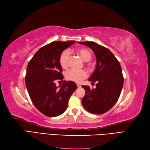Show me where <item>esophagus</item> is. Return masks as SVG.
<instances>
[{"mask_svg": "<svg viewBox=\"0 0 150 150\" xmlns=\"http://www.w3.org/2000/svg\"><path fill=\"white\" fill-rule=\"evenodd\" d=\"M77 86H78V88H81V86L80 84H77Z\"/></svg>", "mask_w": 150, "mask_h": 150, "instance_id": "34e87169", "label": "esophagus"}]
</instances>
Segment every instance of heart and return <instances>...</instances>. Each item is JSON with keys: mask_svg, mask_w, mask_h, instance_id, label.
<instances>
[{"mask_svg": "<svg viewBox=\"0 0 150 150\" xmlns=\"http://www.w3.org/2000/svg\"><path fill=\"white\" fill-rule=\"evenodd\" d=\"M76 52L86 62H88L91 59V52L87 48H79L76 50ZM69 55L70 53L68 50H64L60 54L59 61L60 66L63 69H66L69 66ZM87 76L88 74L86 71H77L75 69H70L67 71L65 74L66 79L77 83H80L83 80L87 78Z\"/></svg>", "mask_w": 150, "mask_h": 150, "instance_id": "heart-1", "label": "heart"}]
</instances>
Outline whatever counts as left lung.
<instances>
[{
	"instance_id": "8db88e82",
	"label": "left lung",
	"mask_w": 150,
	"mask_h": 150,
	"mask_svg": "<svg viewBox=\"0 0 150 150\" xmlns=\"http://www.w3.org/2000/svg\"><path fill=\"white\" fill-rule=\"evenodd\" d=\"M91 49L96 57V66L89 81L96 83L95 89L82 86L86 91L82 104L86 111L95 115L107 112L115 105L120 96L124 78L119 61L110 50L91 42H78Z\"/></svg>"
}]
</instances>
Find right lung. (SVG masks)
<instances>
[{"label": "right lung", "mask_w": 150, "mask_h": 150, "mask_svg": "<svg viewBox=\"0 0 150 150\" xmlns=\"http://www.w3.org/2000/svg\"><path fill=\"white\" fill-rule=\"evenodd\" d=\"M75 40L54 41L39 49L29 62L25 82L34 105L44 115L55 117L67 109L68 101L78 88L73 81H63L59 59L61 52ZM62 81L57 87L55 81Z\"/></svg>", "instance_id": "add662e5"}]
</instances>
